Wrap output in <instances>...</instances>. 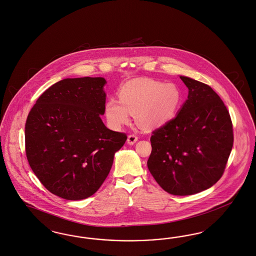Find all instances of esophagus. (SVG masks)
Instances as JSON below:
<instances>
[{
    "label": "esophagus",
    "instance_id": "esophagus-1",
    "mask_svg": "<svg viewBox=\"0 0 256 256\" xmlns=\"http://www.w3.org/2000/svg\"><path fill=\"white\" fill-rule=\"evenodd\" d=\"M137 140H138V137H137L136 135L130 134V135H128L126 142H128V144H135L137 142Z\"/></svg>",
    "mask_w": 256,
    "mask_h": 256
}]
</instances>
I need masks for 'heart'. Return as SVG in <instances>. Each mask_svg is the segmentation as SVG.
Wrapping results in <instances>:
<instances>
[{
    "mask_svg": "<svg viewBox=\"0 0 256 256\" xmlns=\"http://www.w3.org/2000/svg\"><path fill=\"white\" fill-rule=\"evenodd\" d=\"M119 100L110 98L106 104V115L113 128L130 123L136 114L137 123L152 130L168 122L182 102V93L174 82L164 84L148 78H137L120 88Z\"/></svg>",
    "mask_w": 256,
    "mask_h": 256,
    "instance_id": "b5f03b06",
    "label": "heart"
}]
</instances>
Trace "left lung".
<instances>
[{"label": "left lung", "instance_id": "8db88e82", "mask_svg": "<svg viewBox=\"0 0 256 256\" xmlns=\"http://www.w3.org/2000/svg\"><path fill=\"white\" fill-rule=\"evenodd\" d=\"M188 88L178 114L152 132L148 168L166 192L192 195L222 177L234 144L225 104L208 84L180 76Z\"/></svg>", "mask_w": 256, "mask_h": 256}]
</instances>
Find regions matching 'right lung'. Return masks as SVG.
Returning a JSON list of instances; mask_svg holds the SVG:
<instances>
[{"instance_id": "right-lung-1", "label": "right lung", "mask_w": 256, "mask_h": 256, "mask_svg": "<svg viewBox=\"0 0 256 256\" xmlns=\"http://www.w3.org/2000/svg\"><path fill=\"white\" fill-rule=\"evenodd\" d=\"M102 77L68 78L42 94L26 123V154L44 186L66 200L94 194L110 174L126 133L108 130Z\"/></svg>"}]
</instances>
